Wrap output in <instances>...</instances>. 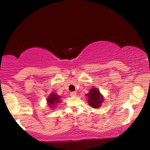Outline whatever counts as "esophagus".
<instances>
[{
    "label": "esophagus",
    "mask_w": 150,
    "mask_h": 150,
    "mask_svg": "<svg viewBox=\"0 0 150 150\" xmlns=\"http://www.w3.org/2000/svg\"><path fill=\"white\" fill-rule=\"evenodd\" d=\"M76 95H77V93H76L75 91H73V92L70 93V95L71 96H76Z\"/></svg>",
    "instance_id": "34e87169"
}]
</instances>
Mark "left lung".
<instances>
[{"label":"left lung","instance_id":"left-lung-1","mask_svg":"<svg viewBox=\"0 0 150 150\" xmlns=\"http://www.w3.org/2000/svg\"><path fill=\"white\" fill-rule=\"evenodd\" d=\"M88 97V103L91 107L98 108L102 105L104 97L100 93V91L96 88H93L90 90L89 93L86 95Z\"/></svg>","mask_w":150,"mask_h":150}]
</instances>
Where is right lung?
<instances>
[{
    "label": "right lung",
    "instance_id": "1",
    "mask_svg": "<svg viewBox=\"0 0 150 150\" xmlns=\"http://www.w3.org/2000/svg\"><path fill=\"white\" fill-rule=\"evenodd\" d=\"M60 98H61V96H58L56 93H51L47 99L48 105H49V106H50L51 108H54L55 104L61 102Z\"/></svg>",
    "mask_w": 150,
    "mask_h": 150
}]
</instances>
